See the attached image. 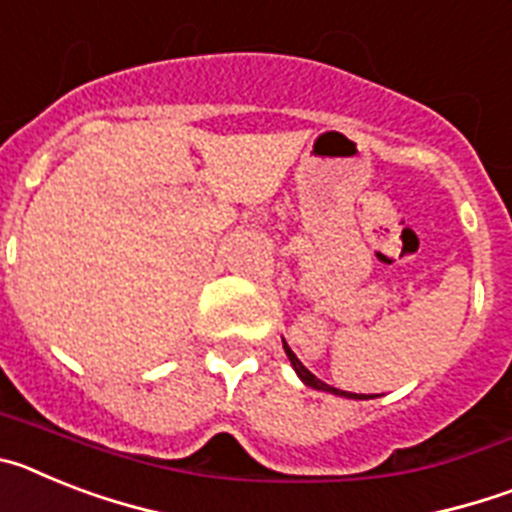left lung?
I'll return each mask as SVG.
<instances>
[{
  "label": "left lung",
  "mask_w": 512,
  "mask_h": 512,
  "mask_svg": "<svg viewBox=\"0 0 512 512\" xmlns=\"http://www.w3.org/2000/svg\"><path fill=\"white\" fill-rule=\"evenodd\" d=\"M282 343H284V351H287V356H289V361H292V366H295V372H297V377L302 379V382L307 384V387H312V390H323V392H333V395H338V397H348V400H369V397L366 395H356V392H343V390H336V387H330V384H325V382H320L318 377H315V374L310 372V369H307L305 364H302L300 359H297L295 356V351H292V348L287 346V341H284L282 338Z\"/></svg>",
  "instance_id": "obj_1"
}]
</instances>
